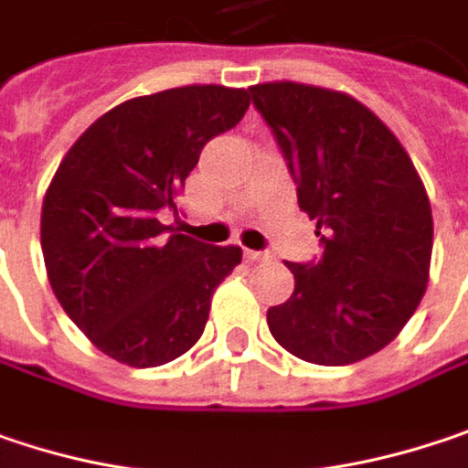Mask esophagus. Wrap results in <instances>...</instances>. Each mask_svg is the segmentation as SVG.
I'll list each match as a JSON object with an SVG mask.
<instances>
[{
  "instance_id": "esophagus-1",
  "label": "esophagus",
  "mask_w": 468,
  "mask_h": 468,
  "mask_svg": "<svg viewBox=\"0 0 468 468\" xmlns=\"http://www.w3.org/2000/svg\"><path fill=\"white\" fill-rule=\"evenodd\" d=\"M245 258H248L250 263H258V261H266V258H269V252H263V250H245Z\"/></svg>"
}]
</instances>
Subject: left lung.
I'll use <instances>...</instances> for the list:
<instances>
[{
  "mask_svg": "<svg viewBox=\"0 0 468 468\" xmlns=\"http://www.w3.org/2000/svg\"><path fill=\"white\" fill-rule=\"evenodd\" d=\"M317 220L322 255L290 263L292 295L266 322L277 344L314 365H351L397 338L431 263V207L394 133L351 95L298 82L250 87Z\"/></svg>",
  "mask_w": 468,
  "mask_h": 468,
  "instance_id": "left-lung-1",
  "label": "left lung"
}]
</instances>
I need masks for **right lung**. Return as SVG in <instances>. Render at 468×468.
<instances>
[{"label":"right lung","instance_id":"1","mask_svg":"<svg viewBox=\"0 0 468 468\" xmlns=\"http://www.w3.org/2000/svg\"><path fill=\"white\" fill-rule=\"evenodd\" d=\"M250 106L248 90L188 84L95 119L63 156L42 205L52 292L84 335L130 367L191 349L242 250L162 226L207 141Z\"/></svg>","mask_w":468,"mask_h":468}]
</instances>
